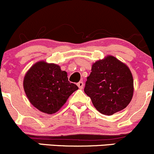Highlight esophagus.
I'll return each instance as SVG.
<instances>
[{"instance_id": "34e87169", "label": "esophagus", "mask_w": 154, "mask_h": 154, "mask_svg": "<svg viewBox=\"0 0 154 154\" xmlns=\"http://www.w3.org/2000/svg\"><path fill=\"white\" fill-rule=\"evenodd\" d=\"M77 85H78V87L79 88V89H82V88H83V87H84L83 82H79V83L77 84Z\"/></svg>"}]
</instances>
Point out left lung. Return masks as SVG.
Segmentation results:
<instances>
[{"mask_svg":"<svg viewBox=\"0 0 154 154\" xmlns=\"http://www.w3.org/2000/svg\"><path fill=\"white\" fill-rule=\"evenodd\" d=\"M84 90L98 111L112 115L125 109L132 99V73L126 64L108 55L92 65Z\"/></svg>","mask_w":154,"mask_h":154,"instance_id":"obj_1","label":"left lung"}]
</instances>
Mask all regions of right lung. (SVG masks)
<instances>
[{
  "instance_id": "right-lung-1",
  "label": "right lung",
  "mask_w": 154,
  "mask_h": 154,
  "mask_svg": "<svg viewBox=\"0 0 154 154\" xmlns=\"http://www.w3.org/2000/svg\"><path fill=\"white\" fill-rule=\"evenodd\" d=\"M23 89L35 107L47 114L55 113L79 88L68 81L60 66L38 61L30 67L23 79Z\"/></svg>"
}]
</instances>
